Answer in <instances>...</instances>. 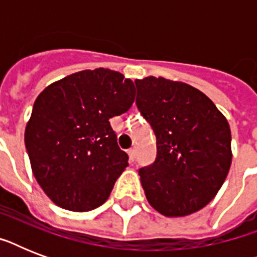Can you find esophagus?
<instances>
[{
    "mask_svg": "<svg viewBox=\"0 0 257 257\" xmlns=\"http://www.w3.org/2000/svg\"><path fill=\"white\" fill-rule=\"evenodd\" d=\"M128 155H129V160H131V161H132V163H133V161H135V160H136V149H129V151H128Z\"/></svg>",
    "mask_w": 257,
    "mask_h": 257,
    "instance_id": "esophagus-1",
    "label": "esophagus"
}]
</instances>
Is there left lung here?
I'll return each mask as SVG.
<instances>
[{"label": "left lung", "instance_id": "obj_1", "mask_svg": "<svg viewBox=\"0 0 257 257\" xmlns=\"http://www.w3.org/2000/svg\"><path fill=\"white\" fill-rule=\"evenodd\" d=\"M136 105L156 136L155 163L139 173L149 204L180 217L216 196L232 163L227 118L203 92L164 77L135 81Z\"/></svg>", "mask_w": 257, "mask_h": 257}]
</instances>
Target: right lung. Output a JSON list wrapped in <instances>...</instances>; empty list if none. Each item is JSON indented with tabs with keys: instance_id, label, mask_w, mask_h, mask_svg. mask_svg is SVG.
Wrapping results in <instances>:
<instances>
[{
	"instance_id": "obj_1",
	"label": "right lung",
	"mask_w": 257,
	"mask_h": 257,
	"mask_svg": "<svg viewBox=\"0 0 257 257\" xmlns=\"http://www.w3.org/2000/svg\"><path fill=\"white\" fill-rule=\"evenodd\" d=\"M135 85L118 72L82 70L46 86L25 129L33 175L64 209L92 211L108 200L128 155L109 120L135 101Z\"/></svg>"
}]
</instances>
